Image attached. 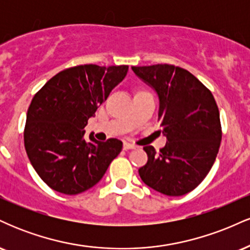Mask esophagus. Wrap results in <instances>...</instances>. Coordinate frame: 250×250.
<instances>
[{"label":"esophagus","mask_w":250,"mask_h":250,"mask_svg":"<svg viewBox=\"0 0 250 250\" xmlns=\"http://www.w3.org/2000/svg\"><path fill=\"white\" fill-rule=\"evenodd\" d=\"M135 148H136V146H135L134 143H129V142L123 143V149H125V150H128V149H135Z\"/></svg>","instance_id":"1"}]
</instances>
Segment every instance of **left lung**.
<instances>
[{
    "mask_svg": "<svg viewBox=\"0 0 250 250\" xmlns=\"http://www.w3.org/2000/svg\"><path fill=\"white\" fill-rule=\"evenodd\" d=\"M159 97V121L167 143L146 146L148 162L139 169L148 187L182 196L205 180L221 142L220 113L213 94L193 74L170 64L131 67Z\"/></svg>",
    "mask_w": 250,
    "mask_h": 250,
    "instance_id": "1",
    "label": "left lung"
}]
</instances>
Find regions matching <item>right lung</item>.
Segmentation results:
<instances>
[{
    "instance_id": "add662e5",
    "label": "right lung",
    "mask_w": 250,
    "mask_h": 250,
    "mask_svg": "<svg viewBox=\"0 0 250 250\" xmlns=\"http://www.w3.org/2000/svg\"><path fill=\"white\" fill-rule=\"evenodd\" d=\"M128 73V65L84 64L60 71L31 100L24 147L39 176L54 190L76 195L94 187L120 154L122 142H100L88 120Z\"/></svg>"
}]
</instances>
